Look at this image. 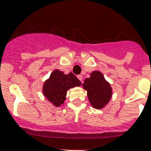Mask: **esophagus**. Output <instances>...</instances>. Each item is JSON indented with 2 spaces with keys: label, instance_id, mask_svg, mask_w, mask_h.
Masks as SVG:
<instances>
[{
  "label": "esophagus",
  "instance_id": "1",
  "mask_svg": "<svg viewBox=\"0 0 151 151\" xmlns=\"http://www.w3.org/2000/svg\"><path fill=\"white\" fill-rule=\"evenodd\" d=\"M77 78L81 81V82H83V76L82 75H78L77 76Z\"/></svg>",
  "mask_w": 151,
  "mask_h": 151
}]
</instances>
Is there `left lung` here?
Segmentation results:
<instances>
[{
  "mask_svg": "<svg viewBox=\"0 0 151 151\" xmlns=\"http://www.w3.org/2000/svg\"><path fill=\"white\" fill-rule=\"evenodd\" d=\"M82 86L87 91V97L93 108L97 109H103L112 98L111 85L99 70L92 72L90 77L84 80Z\"/></svg>",
  "mask_w": 151,
  "mask_h": 151,
  "instance_id": "left-lung-1",
  "label": "left lung"
}]
</instances>
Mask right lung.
Masks as SVG:
<instances>
[{
    "instance_id": "1",
    "label": "right lung",
    "mask_w": 151,
    "mask_h": 151,
    "mask_svg": "<svg viewBox=\"0 0 151 151\" xmlns=\"http://www.w3.org/2000/svg\"><path fill=\"white\" fill-rule=\"evenodd\" d=\"M81 85V82L73 73L65 74L58 69H55L52 72L49 78L44 82L42 93L48 101L55 106L58 107L65 103L67 91Z\"/></svg>"
}]
</instances>
